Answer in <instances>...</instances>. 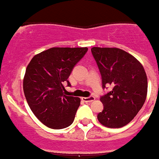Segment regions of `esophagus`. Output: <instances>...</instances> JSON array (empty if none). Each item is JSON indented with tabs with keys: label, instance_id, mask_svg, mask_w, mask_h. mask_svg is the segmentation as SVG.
Instances as JSON below:
<instances>
[{
	"label": "esophagus",
	"instance_id": "1",
	"mask_svg": "<svg viewBox=\"0 0 159 159\" xmlns=\"http://www.w3.org/2000/svg\"><path fill=\"white\" fill-rule=\"evenodd\" d=\"M81 99H82V101L85 102H93L95 100V97L91 96V97H82Z\"/></svg>",
	"mask_w": 159,
	"mask_h": 159
}]
</instances>
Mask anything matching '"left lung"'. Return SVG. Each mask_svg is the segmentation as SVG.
Masks as SVG:
<instances>
[{
    "instance_id": "8db88e82",
    "label": "left lung",
    "mask_w": 159,
    "mask_h": 159,
    "mask_svg": "<svg viewBox=\"0 0 159 159\" xmlns=\"http://www.w3.org/2000/svg\"><path fill=\"white\" fill-rule=\"evenodd\" d=\"M91 53L100 70L102 87H113L101 97L103 110L97 114L98 121L108 128H121L135 118L146 101L145 69L135 57L119 48L92 47Z\"/></svg>"
}]
</instances>
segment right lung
Instances as JSON below:
<instances>
[{"mask_svg":"<svg viewBox=\"0 0 159 159\" xmlns=\"http://www.w3.org/2000/svg\"><path fill=\"white\" fill-rule=\"evenodd\" d=\"M87 47H52L39 53L28 64L24 92L31 111L47 127L71 125L80 104L79 97L66 96L64 84Z\"/></svg>","mask_w":159,"mask_h":159,"instance_id":"1","label":"right lung"}]
</instances>
